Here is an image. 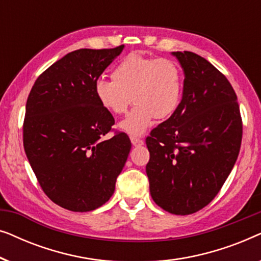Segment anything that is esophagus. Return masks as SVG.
I'll list each match as a JSON object with an SVG mask.
<instances>
[{
	"label": "esophagus",
	"instance_id": "esophagus-1",
	"mask_svg": "<svg viewBox=\"0 0 261 261\" xmlns=\"http://www.w3.org/2000/svg\"><path fill=\"white\" fill-rule=\"evenodd\" d=\"M130 141L133 146H141L144 145V140H141L140 138H137V137H130Z\"/></svg>",
	"mask_w": 261,
	"mask_h": 261
}]
</instances>
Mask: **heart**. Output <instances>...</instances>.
Wrapping results in <instances>:
<instances>
[{"mask_svg":"<svg viewBox=\"0 0 261 261\" xmlns=\"http://www.w3.org/2000/svg\"><path fill=\"white\" fill-rule=\"evenodd\" d=\"M113 81L99 78L95 94L103 108L122 115L134 108L121 122L128 134H144L154 119H167L176 112L183 94V72L178 63L167 58L129 55L113 71Z\"/></svg>","mask_w":261,"mask_h":261,"instance_id":"b5f03b06","label":"heart"}]
</instances>
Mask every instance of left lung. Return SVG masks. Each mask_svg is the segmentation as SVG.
Here are the masks:
<instances>
[{
	"label": "left lung",
	"instance_id": "1",
	"mask_svg": "<svg viewBox=\"0 0 261 261\" xmlns=\"http://www.w3.org/2000/svg\"><path fill=\"white\" fill-rule=\"evenodd\" d=\"M184 70L176 112L146 138V173L156 204L176 215L194 214L215 198L237 162L242 119L233 87L194 52H173Z\"/></svg>",
	"mask_w": 261,
	"mask_h": 261
}]
</instances>
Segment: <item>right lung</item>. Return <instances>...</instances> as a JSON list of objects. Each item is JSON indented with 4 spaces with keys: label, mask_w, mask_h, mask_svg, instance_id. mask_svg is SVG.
Segmentation results:
<instances>
[{
    "label": "right lung",
    "mask_w": 261,
    "mask_h": 261,
    "mask_svg": "<svg viewBox=\"0 0 261 261\" xmlns=\"http://www.w3.org/2000/svg\"><path fill=\"white\" fill-rule=\"evenodd\" d=\"M81 48L37 78L26 103L23 147L42 191L71 212H91L115 190L132 144L95 94V83L122 52Z\"/></svg>",
    "instance_id": "right-lung-1"
}]
</instances>
